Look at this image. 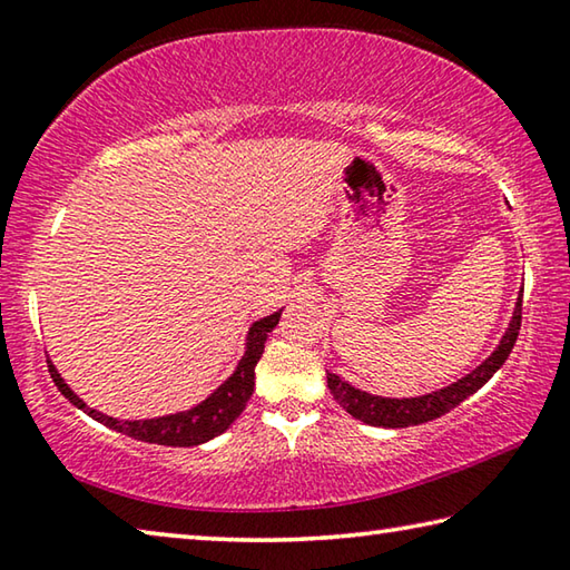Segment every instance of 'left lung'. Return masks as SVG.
<instances>
[{
  "label": "left lung",
  "instance_id": "1",
  "mask_svg": "<svg viewBox=\"0 0 570 570\" xmlns=\"http://www.w3.org/2000/svg\"><path fill=\"white\" fill-rule=\"evenodd\" d=\"M520 314H523V292H520L513 316L505 334L500 336L498 346L485 362L478 364L475 370L458 382L448 384V387L420 394V397H380V394H370L364 390L352 387L350 382H344L340 374L326 372V387L332 390V397L340 402V407L352 414L364 424L372 428H412V424H422L430 420H438L442 414L455 410L462 400H468L470 394H475L482 384H485L493 374L505 364V360L513 352L518 332H520Z\"/></svg>",
  "mask_w": 570,
  "mask_h": 570
}]
</instances>
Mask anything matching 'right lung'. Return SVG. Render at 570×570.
<instances>
[{
  "mask_svg": "<svg viewBox=\"0 0 570 570\" xmlns=\"http://www.w3.org/2000/svg\"><path fill=\"white\" fill-rule=\"evenodd\" d=\"M278 320H282V312H274L248 326L244 356L238 360L234 374H230L224 384H218V387L210 392L204 402H198L196 407L190 410L163 414V417H150V420L110 417V414L95 410L77 397L70 384L62 380V374L57 372V366L52 364L50 356H47V366H50V374L57 384V390H60L77 410L90 414L92 420H98L100 424H105V428L122 432V435L135 438L140 442H153V445H168V448L204 445V442L218 438L220 432H226L230 424L236 422L238 414L246 410V402L250 400V394H254L256 364L264 354L266 336L276 330Z\"/></svg>",
  "mask_w": 570,
  "mask_h": 570,
  "instance_id": "right-lung-1",
  "label": "right lung"
}]
</instances>
